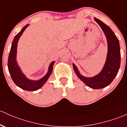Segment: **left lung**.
<instances>
[{
    "label": "left lung",
    "mask_w": 127,
    "mask_h": 127,
    "mask_svg": "<svg viewBox=\"0 0 127 127\" xmlns=\"http://www.w3.org/2000/svg\"><path fill=\"white\" fill-rule=\"evenodd\" d=\"M95 20L101 26L108 41V54L105 66L100 73L93 78L84 77L79 73L74 64L73 67L76 75L83 83L92 89H100L108 86L118 74L121 64V51L119 40L110 28L96 18H95Z\"/></svg>",
    "instance_id": "obj_1"
}]
</instances>
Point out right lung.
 I'll return each instance as SVG.
<instances>
[{"label": "right lung", "mask_w": 127, "mask_h": 127, "mask_svg": "<svg viewBox=\"0 0 127 127\" xmlns=\"http://www.w3.org/2000/svg\"><path fill=\"white\" fill-rule=\"evenodd\" d=\"M29 24L25 26L22 30L15 36L13 41L12 43L11 48L10 52H9V57L8 60V67L9 73L14 83L16 85L20 88L26 90V91H35L41 88L43 85L48 80V78L52 73L53 70V66L55 61H53L50 64L49 67V70L47 74L41 79L38 81H31L26 78L25 76L21 72L20 68L17 64L16 62V54H17V43L19 38L25 29L27 28Z\"/></svg>", "instance_id": "add662e5"}]
</instances>
